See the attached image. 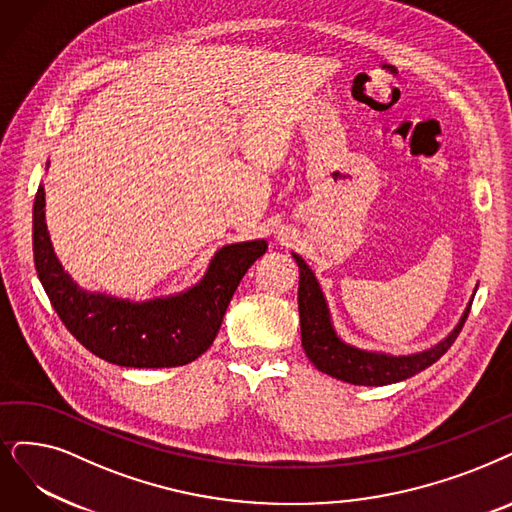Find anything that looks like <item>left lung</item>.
<instances>
[{
    "label": "left lung",
    "mask_w": 512,
    "mask_h": 512,
    "mask_svg": "<svg viewBox=\"0 0 512 512\" xmlns=\"http://www.w3.org/2000/svg\"><path fill=\"white\" fill-rule=\"evenodd\" d=\"M300 267V288H298V311H300V334H302V349L311 363L319 372L334 376L338 380L359 384V386H384L401 382L405 378H412L418 372L426 370L428 365L439 361L449 346H452L464 327V321L470 313L464 311L456 330L449 334L443 342H439L433 349L416 355L393 357V355H378L353 349V346L344 344L332 327L330 313H327L325 298L319 290V283L300 256H296Z\"/></svg>",
    "instance_id": "1"
}]
</instances>
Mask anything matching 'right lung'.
I'll use <instances>...</instances> for the list:
<instances>
[{"instance_id": "1", "label": "right lung", "mask_w": 512, "mask_h": 512, "mask_svg": "<svg viewBox=\"0 0 512 512\" xmlns=\"http://www.w3.org/2000/svg\"><path fill=\"white\" fill-rule=\"evenodd\" d=\"M267 252L264 241L222 248L199 285L168 300L134 304L90 294L54 256L44 216V189L33 206V258L50 304L90 353L124 367H176L210 349L241 277Z\"/></svg>"}]
</instances>
